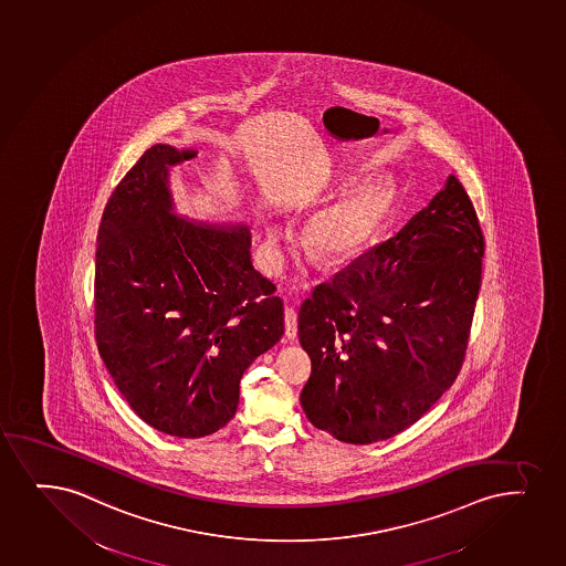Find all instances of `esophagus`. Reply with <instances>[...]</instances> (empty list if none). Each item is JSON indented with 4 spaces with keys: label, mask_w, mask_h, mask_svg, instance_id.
<instances>
[{
    "label": "esophagus",
    "mask_w": 566,
    "mask_h": 566,
    "mask_svg": "<svg viewBox=\"0 0 566 566\" xmlns=\"http://www.w3.org/2000/svg\"><path fill=\"white\" fill-rule=\"evenodd\" d=\"M296 334H298V315L293 307H285V336L289 339H294Z\"/></svg>",
    "instance_id": "34e87169"
}]
</instances>
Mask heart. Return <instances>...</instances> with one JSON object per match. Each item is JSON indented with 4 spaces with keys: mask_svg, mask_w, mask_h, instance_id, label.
I'll list each match as a JSON object with an SVG mask.
<instances>
[{
    "mask_svg": "<svg viewBox=\"0 0 566 566\" xmlns=\"http://www.w3.org/2000/svg\"><path fill=\"white\" fill-rule=\"evenodd\" d=\"M389 206L384 187H366L317 211L306 227V248L313 260L334 268L358 259L379 234ZM277 238L280 232L270 230L272 245Z\"/></svg>",
    "mask_w": 566,
    "mask_h": 566,
    "instance_id": "obj_1",
    "label": "heart"
}]
</instances>
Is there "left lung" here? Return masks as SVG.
I'll return each mask as SVG.
<instances>
[{"mask_svg":"<svg viewBox=\"0 0 566 566\" xmlns=\"http://www.w3.org/2000/svg\"><path fill=\"white\" fill-rule=\"evenodd\" d=\"M485 240L449 176L395 238L318 285L298 313L312 376L300 402L339 442L387 440L455 384L481 286Z\"/></svg>","mask_w":566,"mask_h":566,"instance_id":"left-lung-1","label":"left lung"}]
</instances>
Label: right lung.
Instances as JSON below:
<instances>
[{
  "mask_svg": "<svg viewBox=\"0 0 566 566\" xmlns=\"http://www.w3.org/2000/svg\"><path fill=\"white\" fill-rule=\"evenodd\" d=\"M195 150L153 145L105 203L94 334L113 381L153 429L202 438L240 402V379L280 342L283 302L251 264L245 227L171 213L168 168Z\"/></svg>",
  "mask_w": 566,
  "mask_h": 566,
  "instance_id": "1",
  "label": "right lung"
}]
</instances>
